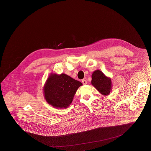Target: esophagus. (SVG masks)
I'll list each match as a JSON object with an SVG mask.
<instances>
[{"mask_svg":"<svg viewBox=\"0 0 151 151\" xmlns=\"http://www.w3.org/2000/svg\"><path fill=\"white\" fill-rule=\"evenodd\" d=\"M81 82H82V83H83L84 85H86V83H87V81H86V79H83L82 81H81Z\"/></svg>","mask_w":151,"mask_h":151,"instance_id":"34e87169","label":"esophagus"}]
</instances>
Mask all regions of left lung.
Masks as SVG:
<instances>
[{"label": "left lung", "mask_w": 151, "mask_h": 151, "mask_svg": "<svg viewBox=\"0 0 151 151\" xmlns=\"http://www.w3.org/2000/svg\"><path fill=\"white\" fill-rule=\"evenodd\" d=\"M91 84L104 96L109 95L112 89L111 78L106 76L103 72L99 70L93 72Z\"/></svg>", "instance_id": "8db88e82"}]
</instances>
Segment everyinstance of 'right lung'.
I'll list each match as a JSON object with an SVG mask.
<instances>
[{"mask_svg": "<svg viewBox=\"0 0 151 151\" xmlns=\"http://www.w3.org/2000/svg\"><path fill=\"white\" fill-rule=\"evenodd\" d=\"M83 84L68 75L51 73L43 88L47 102L57 109H66L72 103L78 89Z\"/></svg>", "mask_w": 151, "mask_h": 151, "instance_id": "1", "label": "right lung"}]
</instances>
